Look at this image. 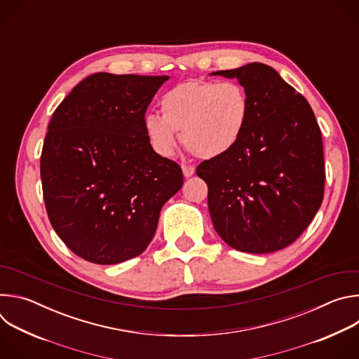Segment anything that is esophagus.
Returning <instances> with one entry per match:
<instances>
[{"label": "esophagus", "instance_id": "1", "mask_svg": "<svg viewBox=\"0 0 359 359\" xmlns=\"http://www.w3.org/2000/svg\"><path fill=\"white\" fill-rule=\"evenodd\" d=\"M182 170H183V175H184V177H190V176H193L194 175V166H191V165H182Z\"/></svg>", "mask_w": 359, "mask_h": 359}]
</instances>
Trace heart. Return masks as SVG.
I'll return each mask as SVG.
<instances>
[{"instance_id":"b5f03b06","label":"heart","mask_w":359,"mask_h":359,"mask_svg":"<svg viewBox=\"0 0 359 359\" xmlns=\"http://www.w3.org/2000/svg\"><path fill=\"white\" fill-rule=\"evenodd\" d=\"M162 116L146 114L144 135L162 156L180 140L194 156L213 159L226 155L240 140L250 112L248 95L236 81H186L161 97Z\"/></svg>"}]
</instances>
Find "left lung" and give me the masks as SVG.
Returning a JSON list of instances; mask_svg holds the SVG:
<instances>
[{
    "label": "left lung",
    "instance_id": "obj_1",
    "mask_svg": "<svg viewBox=\"0 0 359 359\" xmlns=\"http://www.w3.org/2000/svg\"><path fill=\"white\" fill-rule=\"evenodd\" d=\"M212 75L236 78L250 102L237 144L196 169L209 187L215 230L238 251L281 250L310 226L323 203L321 129L306 99L266 64Z\"/></svg>",
    "mask_w": 359,
    "mask_h": 359
}]
</instances>
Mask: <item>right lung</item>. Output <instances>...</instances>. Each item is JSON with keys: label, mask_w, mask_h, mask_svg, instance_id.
Listing matches in <instances>:
<instances>
[{"label": "right lung", "mask_w": 359, "mask_h": 359, "mask_svg": "<svg viewBox=\"0 0 359 359\" xmlns=\"http://www.w3.org/2000/svg\"><path fill=\"white\" fill-rule=\"evenodd\" d=\"M169 76L93 74L55 109L41 153L45 208L79 257L118 264L142 254L163 204L183 184L180 166L153 150L142 121Z\"/></svg>", "instance_id": "right-lung-1"}]
</instances>
